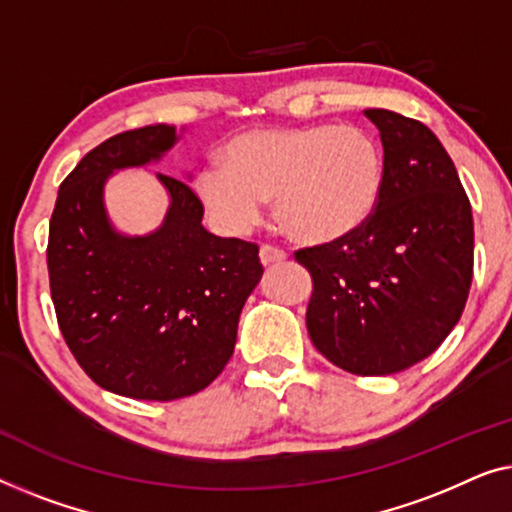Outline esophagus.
Wrapping results in <instances>:
<instances>
[{
    "label": "esophagus",
    "mask_w": 512,
    "mask_h": 512,
    "mask_svg": "<svg viewBox=\"0 0 512 512\" xmlns=\"http://www.w3.org/2000/svg\"><path fill=\"white\" fill-rule=\"evenodd\" d=\"M285 259H287L285 250H280V248H276V246H269V243H264V246L259 248V262H262L264 266H266V264L285 262Z\"/></svg>",
    "instance_id": "esophagus-1"
}]
</instances>
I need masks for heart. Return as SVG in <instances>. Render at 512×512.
<instances>
[{
  "instance_id": "heart-1",
  "label": "heart",
  "mask_w": 512,
  "mask_h": 512,
  "mask_svg": "<svg viewBox=\"0 0 512 512\" xmlns=\"http://www.w3.org/2000/svg\"><path fill=\"white\" fill-rule=\"evenodd\" d=\"M197 174V194L229 234H246L273 197L280 227L301 243H334L362 229L383 190V150L357 125L253 129Z\"/></svg>"
}]
</instances>
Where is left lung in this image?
<instances>
[{"label":"left lung","instance_id":"1","mask_svg":"<svg viewBox=\"0 0 512 512\" xmlns=\"http://www.w3.org/2000/svg\"><path fill=\"white\" fill-rule=\"evenodd\" d=\"M383 141V190L369 222L297 250L311 271L306 327L355 376L422 362L462 318L473 278V215L455 164L427 125L366 109Z\"/></svg>","mask_w":512,"mask_h":512}]
</instances>
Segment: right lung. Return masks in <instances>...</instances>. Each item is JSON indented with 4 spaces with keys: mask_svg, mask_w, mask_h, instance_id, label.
Instances as JSON below:
<instances>
[{
    "mask_svg": "<svg viewBox=\"0 0 512 512\" xmlns=\"http://www.w3.org/2000/svg\"><path fill=\"white\" fill-rule=\"evenodd\" d=\"M176 141V127L148 125L99 143L62 181L50 218L57 325L81 369L129 399L174 401L211 385L264 273L255 243L206 232L204 206L178 178L157 174L169 208L155 232L113 227L104 206L111 174L160 162Z\"/></svg>",
    "mask_w": 512,
    "mask_h": 512,
    "instance_id": "right-lung-1",
    "label": "right lung"
}]
</instances>
